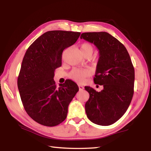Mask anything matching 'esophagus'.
I'll return each instance as SVG.
<instances>
[{
  "label": "esophagus",
  "instance_id": "34e87169",
  "mask_svg": "<svg viewBox=\"0 0 151 151\" xmlns=\"http://www.w3.org/2000/svg\"><path fill=\"white\" fill-rule=\"evenodd\" d=\"M78 88H79V90L80 91H82L83 89H84V87L82 85H78Z\"/></svg>",
  "mask_w": 151,
  "mask_h": 151
}]
</instances>
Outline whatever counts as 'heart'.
Wrapping results in <instances>:
<instances>
[{
    "mask_svg": "<svg viewBox=\"0 0 151 151\" xmlns=\"http://www.w3.org/2000/svg\"><path fill=\"white\" fill-rule=\"evenodd\" d=\"M81 50L83 55L91 56L93 47L90 43H84L81 45ZM91 70L87 69H74L70 73V77L78 83H82L86 78L91 75Z\"/></svg>",
    "mask_w": 151,
    "mask_h": 151,
    "instance_id": "heart-1",
    "label": "heart"
}]
</instances>
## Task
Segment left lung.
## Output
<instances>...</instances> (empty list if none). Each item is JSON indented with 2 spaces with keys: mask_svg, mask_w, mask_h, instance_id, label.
Listing matches in <instances>:
<instances>
[{
  "mask_svg": "<svg viewBox=\"0 0 151 151\" xmlns=\"http://www.w3.org/2000/svg\"><path fill=\"white\" fill-rule=\"evenodd\" d=\"M81 39L93 43L99 50L93 81L95 84L104 87L100 92L85 87L89 94L85 104L86 115L93 123L108 126L123 116L132 101L134 66L126 48L110 34L85 32L81 34Z\"/></svg>",
  "mask_w": 151,
  "mask_h": 151,
  "instance_id": "8db88e82",
  "label": "left lung"
}]
</instances>
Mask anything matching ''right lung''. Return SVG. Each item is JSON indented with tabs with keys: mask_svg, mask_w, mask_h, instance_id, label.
Wrapping results in <instances>:
<instances>
[{
	"mask_svg": "<svg viewBox=\"0 0 151 151\" xmlns=\"http://www.w3.org/2000/svg\"><path fill=\"white\" fill-rule=\"evenodd\" d=\"M81 32L52 30L28 47L22 60L17 86L28 115L37 123L54 127L65 119L69 104L79 90L68 80L57 88L54 70L62 65L64 49L75 43Z\"/></svg>",
	"mask_w": 151,
	"mask_h": 151,
	"instance_id": "obj_1",
	"label": "right lung"
}]
</instances>
